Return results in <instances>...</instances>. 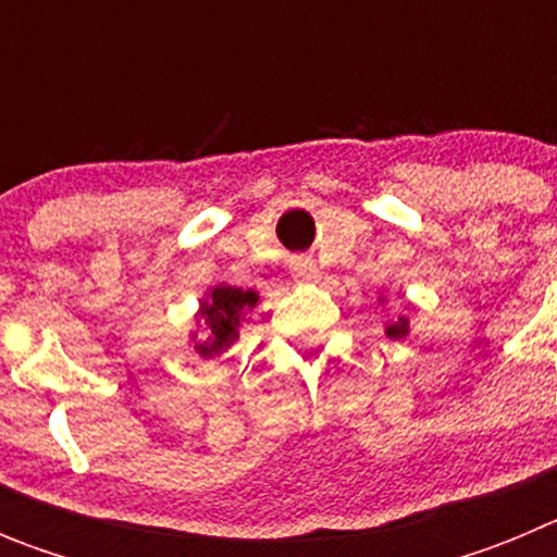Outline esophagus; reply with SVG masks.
<instances>
[{
	"mask_svg": "<svg viewBox=\"0 0 557 557\" xmlns=\"http://www.w3.org/2000/svg\"><path fill=\"white\" fill-rule=\"evenodd\" d=\"M289 270H293L295 282H314L318 278V264L309 259V256H298L289 262Z\"/></svg>",
	"mask_w": 557,
	"mask_h": 557,
	"instance_id": "34e87169",
	"label": "esophagus"
}]
</instances>
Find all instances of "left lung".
Listing matches in <instances>:
<instances>
[{
	"mask_svg": "<svg viewBox=\"0 0 557 557\" xmlns=\"http://www.w3.org/2000/svg\"><path fill=\"white\" fill-rule=\"evenodd\" d=\"M385 334H387V337H391V339H405L407 334H410V321H407L405 314H398L396 321L387 323Z\"/></svg>",
	"mask_w": 557,
	"mask_h": 557,
	"instance_id": "8db88e82",
	"label": "left lung"
}]
</instances>
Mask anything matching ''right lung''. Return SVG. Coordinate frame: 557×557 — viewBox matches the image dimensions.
I'll use <instances>...</instances> for the list:
<instances>
[{"label": "right lung", "instance_id": "obj_1", "mask_svg": "<svg viewBox=\"0 0 557 557\" xmlns=\"http://www.w3.org/2000/svg\"><path fill=\"white\" fill-rule=\"evenodd\" d=\"M259 304V293L256 289L231 287V284H214L206 289L200 298L198 314H195V326L200 332H191V348L203 359L220 357L234 346V339L239 337V326H243L245 314Z\"/></svg>", "mask_w": 557, "mask_h": 557}]
</instances>
